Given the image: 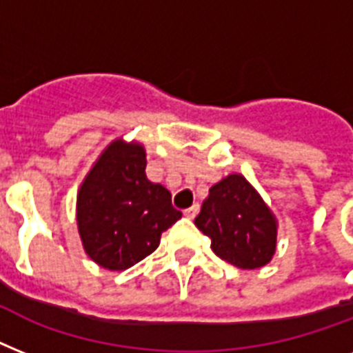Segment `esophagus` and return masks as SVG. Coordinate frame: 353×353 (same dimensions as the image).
<instances>
[{
  "mask_svg": "<svg viewBox=\"0 0 353 353\" xmlns=\"http://www.w3.org/2000/svg\"><path fill=\"white\" fill-rule=\"evenodd\" d=\"M198 212H199V205L196 203V205H192L190 209L185 210V216H187L188 220H194V218H196V214H198Z\"/></svg>",
  "mask_w": 353,
  "mask_h": 353,
  "instance_id": "34e87169",
  "label": "esophagus"
}]
</instances>
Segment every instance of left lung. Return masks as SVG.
I'll list each match as a JSON object with an SVG mask.
<instances>
[{
	"instance_id": "1",
	"label": "left lung",
	"mask_w": 353,
	"mask_h": 353,
	"mask_svg": "<svg viewBox=\"0 0 353 353\" xmlns=\"http://www.w3.org/2000/svg\"><path fill=\"white\" fill-rule=\"evenodd\" d=\"M194 223L209 236L212 251L236 268H263L276 251L279 221L241 174H229L209 188Z\"/></svg>"
}]
</instances>
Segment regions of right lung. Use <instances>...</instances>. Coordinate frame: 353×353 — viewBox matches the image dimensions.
Masks as SVG:
<instances>
[{
    "label": "right lung",
    "instance_id": "1",
    "mask_svg": "<svg viewBox=\"0 0 353 353\" xmlns=\"http://www.w3.org/2000/svg\"><path fill=\"white\" fill-rule=\"evenodd\" d=\"M146 150L119 137L102 150L77 194V225L85 254L110 271L141 262L181 212L163 185L146 177Z\"/></svg>",
    "mask_w": 353,
    "mask_h": 353
}]
</instances>
